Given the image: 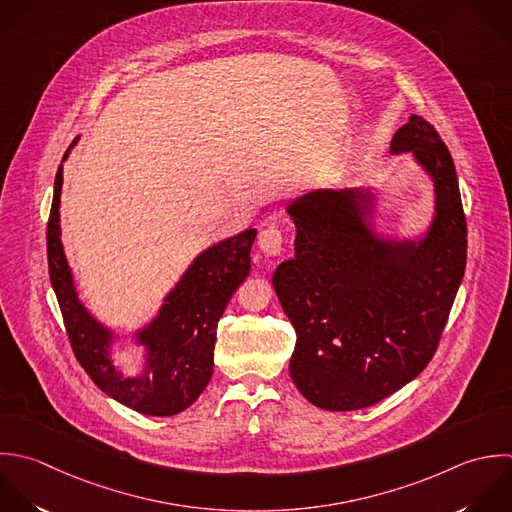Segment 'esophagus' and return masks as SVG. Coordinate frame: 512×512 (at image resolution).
Segmentation results:
<instances>
[{
  "label": "esophagus",
  "mask_w": 512,
  "mask_h": 512,
  "mask_svg": "<svg viewBox=\"0 0 512 512\" xmlns=\"http://www.w3.org/2000/svg\"><path fill=\"white\" fill-rule=\"evenodd\" d=\"M257 243L265 255L277 257L283 251V233L277 227H267L259 233Z\"/></svg>",
  "instance_id": "esophagus-1"
}]
</instances>
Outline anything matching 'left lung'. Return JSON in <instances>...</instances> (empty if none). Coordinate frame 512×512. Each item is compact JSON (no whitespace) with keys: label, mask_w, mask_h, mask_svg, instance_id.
I'll use <instances>...</instances> for the list:
<instances>
[{"label":"left lung","mask_w":512,"mask_h":512,"mask_svg":"<svg viewBox=\"0 0 512 512\" xmlns=\"http://www.w3.org/2000/svg\"><path fill=\"white\" fill-rule=\"evenodd\" d=\"M413 153L435 185V215L419 239L373 229L375 193L317 189L295 199V257L273 273L297 343L289 373L325 411L371 407L433 359L467 265V219L453 157L419 115L391 153Z\"/></svg>","instance_id":"obj_1"}]
</instances>
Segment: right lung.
I'll return each mask as SVG.
<instances>
[{"label": "right lung", "mask_w": 512, "mask_h": 512, "mask_svg": "<svg viewBox=\"0 0 512 512\" xmlns=\"http://www.w3.org/2000/svg\"><path fill=\"white\" fill-rule=\"evenodd\" d=\"M71 147L65 151L63 161ZM61 185L63 165L55 175L47 221V263L51 287L79 365L105 395L141 415L171 417L185 411L205 391L213 375L217 323L251 271L249 255L257 231L247 229L211 245L193 259L179 283L163 299L157 317L133 337L145 349L143 369L135 375H123L111 359L113 331L99 323L77 297L73 273L61 245Z\"/></svg>", "instance_id": "obj_1"}]
</instances>
